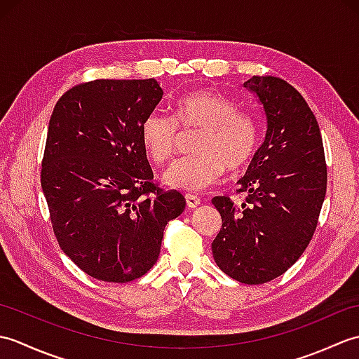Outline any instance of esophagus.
Masks as SVG:
<instances>
[{
  "instance_id": "obj_1",
  "label": "esophagus",
  "mask_w": 359,
  "mask_h": 359,
  "mask_svg": "<svg viewBox=\"0 0 359 359\" xmlns=\"http://www.w3.org/2000/svg\"><path fill=\"white\" fill-rule=\"evenodd\" d=\"M185 202H187V207L189 210H194L201 205V199L197 196H193V194H187L185 196Z\"/></svg>"
}]
</instances>
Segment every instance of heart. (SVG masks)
<instances>
[{
	"instance_id": "1",
	"label": "heart",
	"mask_w": 359,
	"mask_h": 359,
	"mask_svg": "<svg viewBox=\"0 0 359 359\" xmlns=\"http://www.w3.org/2000/svg\"><path fill=\"white\" fill-rule=\"evenodd\" d=\"M179 128L199 129L193 144L197 154L172 163L163 172L165 185L182 191H202L230 172L243 170L257 147L253 117L236 109L230 98L212 89H199L179 97L172 106ZM140 137L148 157L156 163L170 160L177 144V128L170 117L151 112L143 118Z\"/></svg>"
}]
</instances>
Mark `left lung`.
<instances>
[{
	"mask_svg": "<svg viewBox=\"0 0 359 359\" xmlns=\"http://www.w3.org/2000/svg\"><path fill=\"white\" fill-rule=\"evenodd\" d=\"M243 88L262 106L266 131L245 175L241 207L217 196L212 205L222 217L212 257L242 284H264L280 276L313 238L327 189L324 147L316 117L287 81L251 77Z\"/></svg>",
	"mask_w": 359,
	"mask_h": 359,
	"instance_id": "1",
	"label": "left lung"
}]
</instances>
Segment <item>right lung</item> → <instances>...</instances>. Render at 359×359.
Segmentation results:
<instances>
[{
    "instance_id": "add662e5",
    "label": "right lung",
    "mask_w": 359,
    "mask_h": 359,
    "mask_svg": "<svg viewBox=\"0 0 359 359\" xmlns=\"http://www.w3.org/2000/svg\"><path fill=\"white\" fill-rule=\"evenodd\" d=\"M163 90L154 79L67 90L49 120L41 188L60 248L89 276L129 282L157 262L165 225L185 210L157 188L140 137Z\"/></svg>"
}]
</instances>
